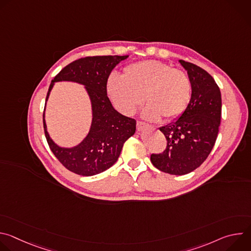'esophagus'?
Returning <instances> with one entry per match:
<instances>
[{
    "label": "esophagus",
    "instance_id": "esophagus-1",
    "mask_svg": "<svg viewBox=\"0 0 251 251\" xmlns=\"http://www.w3.org/2000/svg\"><path fill=\"white\" fill-rule=\"evenodd\" d=\"M149 127H150V126H149L148 124L144 123V122H141V121H138V122H137V129H138V131H143L144 129L149 128Z\"/></svg>",
    "mask_w": 251,
    "mask_h": 251
}]
</instances>
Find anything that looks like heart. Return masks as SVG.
Here are the masks:
<instances>
[{"label":"heart","mask_w":251,"mask_h":251,"mask_svg":"<svg viewBox=\"0 0 251 251\" xmlns=\"http://www.w3.org/2000/svg\"><path fill=\"white\" fill-rule=\"evenodd\" d=\"M106 94L115 109L132 115L143 102L148 105L143 115L149 120H173L180 117L191 99V83L180 69L158 60H145L124 68L122 76L115 74L106 80Z\"/></svg>","instance_id":"obj_1"}]
</instances>
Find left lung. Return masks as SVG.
<instances>
[{"label":"left lung","mask_w":251,"mask_h":251,"mask_svg":"<svg viewBox=\"0 0 251 251\" xmlns=\"http://www.w3.org/2000/svg\"><path fill=\"white\" fill-rule=\"evenodd\" d=\"M187 70L192 96L185 112L160 128L167 148L152 154V164L164 173L186 175L199 168L216 143L222 117V94L212 76L201 67L178 60Z\"/></svg>","instance_id":"1"}]
</instances>
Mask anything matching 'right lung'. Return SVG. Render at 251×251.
Segmentation results:
<instances>
[{
	"label": "right lung",
	"instance_id": "obj_1",
	"mask_svg": "<svg viewBox=\"0 0 251 251\" xmlns=\"http://www.w3.org/2000/svg\"><path fill=\"white\" fill-rule=\"evenodd\" d=\"M127 57L103 55L79 58L62 68L51 80L47 101L55 82L73 81L85 87L91 102L92 121L89 132L78 145L71 148L60 147L52 141L44 112V128L49 146L67 170L86 176L106 171L117 162L125 141L134 135L136 120L116 111L105 89L112 69Z\"/></svg>",
	"mask_w": 251,
	"mask_h": 251
}]
</instances>
